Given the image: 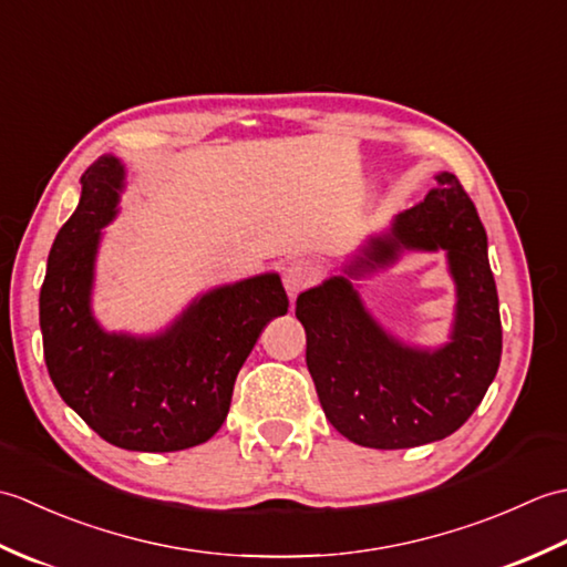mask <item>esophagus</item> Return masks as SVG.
<instances>
[{"label": "esophagus", "mask_w": 567, "mask_h": 567, "mask_svg": "<svg viewBox=\"0 0 567 567\" xmlns=\"http://www.w3.org/2000/svg\"><path fill=\"white\" fill-rule=\"evenodd\" d=\"M315 280H317L315 262H309L305 258H297V260H290L285 265L282 282H285V290L290 292V297H297L299 292L305 290V287H309Z\"/></svg>", "instance_id": "esophagus-1"}]
</instances>
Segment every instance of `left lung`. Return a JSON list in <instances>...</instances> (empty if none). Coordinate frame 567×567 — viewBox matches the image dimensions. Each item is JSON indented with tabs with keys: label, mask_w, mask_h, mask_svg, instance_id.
<instances>
[{
	"label": "left lung",
	"mask_w": 567,
	"mask_h": 567,
	"mask_svg": "<svg viewBox=\"0 0 567 567\" xmlns=\"http://www.w3.org/2000/svg\"><path fill=\"white\" fill-rule=\"evenodd\" d=\"M436 179L424 202L396 214L388 236L370 240L346 268L348 277H329L297 297L323 414L368 449H414L451 436L483 402L499 368V299L485 226L455 175ZM441 247L458 292L454 333L439 352H419L369 317L350 277L391 264L402 249Z\"/></svg>",
	"instance_id": "obj_1"
}]
</instances>
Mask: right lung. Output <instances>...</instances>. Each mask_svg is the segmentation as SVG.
Segmentation results:
<instances>
[{"label": "right lung", "instance_id": "obj_1", "mask_svg": "<svg viewBox=\"0 0 567 567\" xmlns=\"http://www.w3.org/2000/svg\"><path fill=\"white\" fill-rule=\"evenodd\" d=\"M80 183L78 209L48 252L39 299L48 375L84 424L118 449L171 453L209 441L224 424L236 375L258 336L287 315L280 277L268 272L216 287L148 339L106 333L92 317L90 295L124 165L102 155Z\"/></svg>", "mask_w": 567, "mask_h": 567}]
</instances>
